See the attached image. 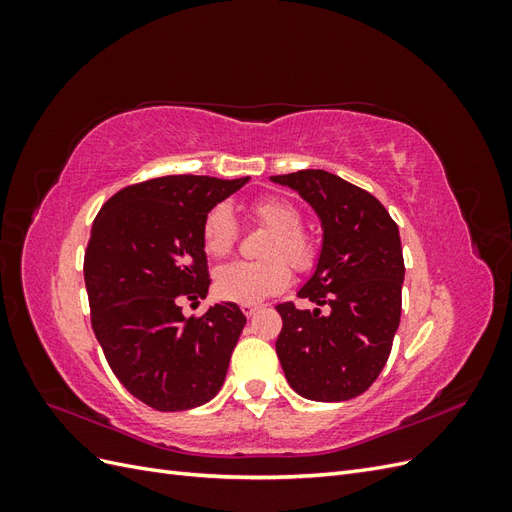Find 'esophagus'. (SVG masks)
<instances>
[{
  "label": "esophagus",
  "mask_w": 512,
  "mask_h": 512,
  "mask_svg": "<svg viewBox=\"0 0 512 512\" xmlns=\"http://www.w3.org/2000/svg\"><path fill=\"white\" fill-rule=\"evenodd\" d=\"M258 309H260V307L254 305V303H243V305H241V312H243L247 318H252V316L258 312Z\"/></svg>",
  "instance_id": "1"
}]
</instances>
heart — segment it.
I'll list each match as a JSON object with an SVG mask.
<instances>
[{"label":"heart","mask_w":512,"mask_h":512,"mask_svg":"<svg viewBox=\"0 0 512 512\" xmlns=\"http://www.w3.org/2000/svg\"><path fill=\"white\" fill-rule=\"evenodd\" d=\"M254 218L271 228L262 247L267 260L228 262L215 273V292L226 301L260 303L290 284V267L307 271L316 262V245L303 228L301 211L284 198H260L252 205ZM239 239V224L228 203L211 207L203 220V245L209 256H226Z\"/></svg>","instance_id":"b5f03b06"}]
</instances>
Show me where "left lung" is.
I'll list each match as a JSON object with an SVG mask.
<instances>
[{
  "label": "left lung",
  "mask_w": 512,
  "mask_h": 512,
  "mask_svg": "<svg viewBox=\"0 0 512 512\" xmlns=\"http://www.w3.org/2000/svg\"><path fill=\"white\" fill-rule=\"evenodd\" d=\"M316 211L322 247L297 297L280 303L275 350L288 384L312 401H346L365 393L391 354L401 316L404 254L399 228L376 196L327 170L275 175ZM328 305L322 315L319 307Z\"/></svg>",
  "instance_id": "left-lung-1"
}]
</instances>
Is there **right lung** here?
Segmentation results:
<instances>
[{
  "label": "right lung",
  "instance_id": "1",
  "mask_svg": "<svg viewBox=\"0 0 512 512\" xmlns=\"http://www.w3.org/2000/svg\"><path fill=\"white\" fill-rule=\"evenodd\" d=\"M247 181L149 179L108 198L91 226L83 265L91 327L119 382L160 412L203 406L224 384L243 312L215 303L185 318L179 301L207 297L203 220Z\"/></svg>",
  "mask_w": 512,
  "mask_h": 512
}]
</instances>
